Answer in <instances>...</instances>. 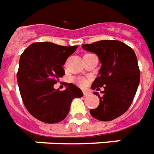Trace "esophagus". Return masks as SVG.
I'll use <instances>...</instances> for the list:
<instances>
[{"instance_id": "obj_1", "label": "esophagus", "mask_w": 154, "mask_h": 154, "mask_svg": "<svg viewBox=\"0 0 154 154\" xmlns=\"http://www.w3.org/2000/svg\"><path fill=\"white\" fill-rule=\"evenodd\" d=\"M88 92H86V91H83V95H84V96H87V95H88Z\"/></svg>"}]
</instances>
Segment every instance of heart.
Segmentation results:
<instances>
[{
    "label": "heart",
    "instance_id": "1",
    "mask_svg": "<svg viewBox=\"0 0 154 154\" xmlns=\"http://www.w3.org/2000/svg\"><path fill=\"white\" fill-rule=\"evenodd\" d=\"M77 83L78 86H82V87H85L87 85V81L85 78H79L77 80Z\"/></svg>",
    "mask_w": 154,
    "mask_h": 154
}]
</instances>
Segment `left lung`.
I'll list each match as a JSON object with an SVG mask.
<instances>
[{
	"label": "left lung",
	"instance_id": "left-lung-1",
	"mask_svg": "<svg viewBox=\"0 0 154 154\" xmlns=\"http://www.w3.org/2000/svg\"><path fill=\"white\" fill-rule=\"evenodd\" d=\"M86 51L96 54L102 63L98 76L92 84L93 90L103 87L96 109H91L93 118L109 122L127 111L140 83V74L135 52L123 42L103 40L82 45Z\"/></svg>",
	"mask_w": 154,
	"mask_h": 154
}]
</instances>
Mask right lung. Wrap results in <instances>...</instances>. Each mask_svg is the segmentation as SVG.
<instances>
[{"instance_id":"1","label":"right lung","mask_w":154,"mask_h":154,"mask_svg":"<svg viewBox=\"0 0 154 154\" xmlns=\"http://www.w3.org/2000/svg\"><path fill=\"white\" fill-rule=\"evenodd\" d=\"M77 46H63L51 42H36L19 59L17 81L23 104L31 115L45 123H57L67 117L72 100L82 97V91L72 83L60 91L54 85L65 72L63 65Z\"/></svg>"}]
</instances>
